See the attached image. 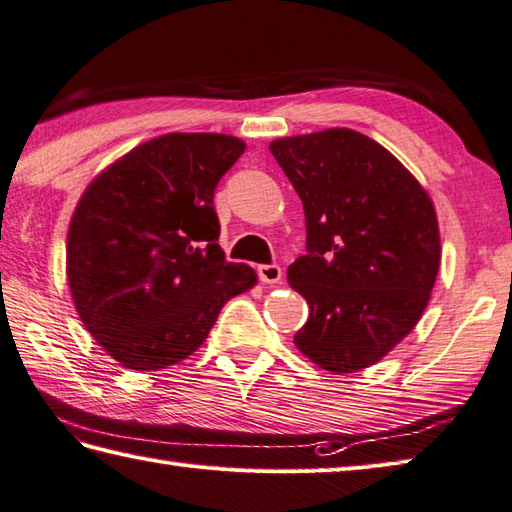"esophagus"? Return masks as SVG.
Instances as JSON below:
<instances>
[{
    "instance_id": "obj_1",
    "label": "esophagus",
    "mask_w": 512,
    "mask_h": 512,
    "mask_svg": "<svg viewBox=\"0 0 512 512\" xmlns=\"http://www.w3.org/2000/svg\"><path fill=\"white\" fill-rule=\"evenodd\" d=\"M257 273H259V279H262V284H279L282 282V268H279L277 264H264V266H259L257 268Z\"/></svg>"
}]
</instances>
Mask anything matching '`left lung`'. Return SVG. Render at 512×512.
Instances as JSON below:
<instances>
[{"label": "left lung", "instance_id": "1", "mask_svg": "<svg viewBox=\"0 0 512 512\" xmlns=\"http://www.w3.org/2000/svg\"><path fill=\"white\" fill-rule=\"evenodd\" d=\"M268 148L306 215V255L288 266L310 310L295 346L335 375L373 366L428 306L442 257L435 206L393 153L357 130Z\"/></svg>", "mask_w": 512, "mask_h": 512}]
</instances>
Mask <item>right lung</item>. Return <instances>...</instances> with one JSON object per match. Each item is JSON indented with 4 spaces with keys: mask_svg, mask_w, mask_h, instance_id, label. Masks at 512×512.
I'll return each mask as SVG.
<instances>
[{
    "mask_svg": "<svg viewBox=\"0 0 512 512\" xmlns=\"http://www.w3.org/2000/svg\"><path fill=\"white\" fill-rule=\"evenodd\" d=\"M246 144L168 133L139 144L84 190L66 277L86 330L130 370L175 366L206 342L230 297L257 284L219 248L213 197Z\"/></svg>",
    "mask_w": 512,
    "mask_h": 512,
    "instance_id": "right-lung-1",
    "label": "right lung"
}]
</instances>
